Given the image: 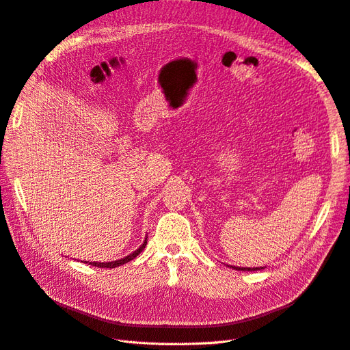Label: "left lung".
I'll use <instances>...</instances> for the list:
<instances>
[{"label":"left lung","instance_id":"left-lung-1","mask_svg":"<svg viewBox=\"0 0 350 350\" xmlns=\"http://www.w3.org/2000/svg\"><path fill=\"white\" fill-rule=\"evenodd\" d=\"M232 267L234 270H241V271H256V270H262L264 267H235V266H228Z\"/></svg>","mask_w":350,"mask_h":350}]
</instances>
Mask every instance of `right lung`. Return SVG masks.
I'll use <instances>...</instances> for the list:
<instances>
[{"instance_id":"obj_1","label":"right lung","mask_w":350,"mask_h":350,"mask_svg":"<svg viewBox=\"0 0 350 350\" xmlns=\"http://www.w3.org/2000/svg\"><path fill=\"white\" fill-rule=\"evenodd\" d=\"M146 243H147V237L144 238V241H143V243L142 245L137 248L134 252H131V254H129V256L126 257H124V258H120V260H115V261H103V262H98V261H84V262H89V264H92V266H94V267H107V269H115V267H118V266H122V264H125V262H129V261H131V260H134L137 256H139V254L146 248Z\"/></svg>"}]
</instances>
